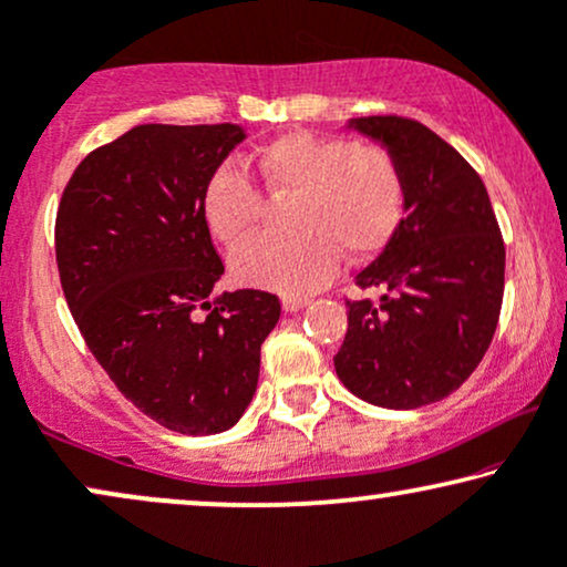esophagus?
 <instances>
[{"mask_svg": "<svg viewBox=\"0 0 567 567\" xmlns=\"http://www.w3.org/2000/svg\"><path fill=\"white\" fill-rule=\"evenodd\" d=\"M303 306H308V298H303V296H282V308L288 313H296Z\"/></svg>", "mask_w": 567, "mask_h": 567, "instance_id": "esophagus-1", "label": "esophagus"}]
</instances>
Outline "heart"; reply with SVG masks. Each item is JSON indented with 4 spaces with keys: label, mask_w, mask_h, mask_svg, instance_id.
<instances>
[{
    "label": "heart",
    "mask_w": 567,
    "mask_h": 567,
    "mask_svg": "<svg viewBox=\"0 0 567 567\" xmlns=\"http://www.w3.org/2000/svg\"><path fill=\"white\" fill-rule=\"evenodd\" d=\"M256 169L271 196H296L290 235H259L235 250L233 275L250 288L303 296L332 277L337 256L369 259L405 212V183L390 152L337 135L290 131L264 143ZM200 212L214 238L238 246L259 225L264 196L235 164L206 181Z\"/></svg>",
    "instance_id": "b5f03b06"
}]
</instances>
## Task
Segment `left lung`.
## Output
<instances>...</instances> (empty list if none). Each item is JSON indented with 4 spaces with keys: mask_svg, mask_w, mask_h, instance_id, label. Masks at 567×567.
Here are the masks:
<instances>
[{
    "mask_svg": "<svg viewBox=\"0 0 567 567\" xmlns=\"http://www.w3.org/2000/svg\"><path fill=\"white\" fill-rule=\"evenodd\" d=\"M382 143L405 183V217L346 300L340 382L371 405L411 411L455 392L489 348L505 292V243L478 172L415 120H350Z\"/></svg>",
    "mask_w": 567,
    "mask_h": 567,
    "instance_id": "left-lung-1",
    "label": "left lung"
}]
</instances>
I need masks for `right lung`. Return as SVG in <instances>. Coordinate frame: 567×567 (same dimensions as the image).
I'll list each match as a JSON object with an SVG mask.
<instances>
[{"instance_id":"1","label":"right lung","mask_w":567,"mask_h":567,"mask_svg":"<svg viewBox=\"0 0 567 567\" xmlns=\"http://www.w3.org/2000/svg\"><path fill=\"white\" fill-rule=\"evenodd\" d=\"M243 138L233 123L138 125L78 164L56 209V269L85 346L177 434L238 424L282 311L264 290L209 300L225 264L200 196Z\"/></svg>"}]
</instances>
